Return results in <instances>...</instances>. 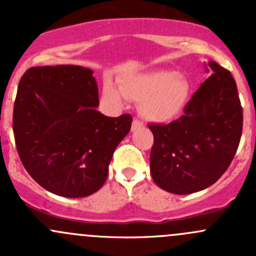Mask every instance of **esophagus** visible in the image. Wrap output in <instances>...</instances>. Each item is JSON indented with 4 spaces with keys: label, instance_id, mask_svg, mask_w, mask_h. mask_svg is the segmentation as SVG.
<instances>
[{
    "label": "esophagus",
    "instance_id": "obj_1",
    "mask_svg": "<svg viewBox=\"0 0 256 256\" xmlns=\"http://www.w3.org/2000/svg\"><path fill=\"white\" fill-rule=\"evenodd\" d=\"M142 126H144L142 121L138 120V118H134L132 125H131V130H132V131H136V130H138V128H142Z\"/></svg>",
    "mask_w": 256,
    "mask_h": 256
}]
</instances>
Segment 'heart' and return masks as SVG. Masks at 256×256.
<instances>
[{"mask_svg": "<svg viewBox=\"0 0 256 256\" xmlns=\"http://www.w3.org/2000/svg\"><path fill=\"white\" fill-rule=\"evenodd\" d=\"M190 94V82L174 70L128 76L118 82V90L110 82L102 89L104 98L112 104H120L122 96L140 102L141 115L156 124H167L177 118L184 110Z\"/></svg>", "mask_w": 256, "mask_h": 256, "instance_id": "obj_1", "label": "heart"}]
</instances>
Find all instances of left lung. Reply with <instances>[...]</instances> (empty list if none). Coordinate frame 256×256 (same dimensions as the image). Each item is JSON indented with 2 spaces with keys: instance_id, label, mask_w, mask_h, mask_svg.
<instances>
[{
  "instance_id": "obj_1",
  "label": "left lung",
  "mask_w": 256,
  "mask_h": 256,
  "mask_svg": "<svg viewBox=\"0 0 256 256\" xmlns=\"http://www.w3.org/2000/svg\"><path fill=\"white\" fill-rule=\"evenodd\" d=\"M209 76L168 125L152 124L154 142L150 170L156 184L174 194L208 188L228 170L238 150L242 109L236 80L216 62L206 66Z\"/></svg>"
}]
</instances>
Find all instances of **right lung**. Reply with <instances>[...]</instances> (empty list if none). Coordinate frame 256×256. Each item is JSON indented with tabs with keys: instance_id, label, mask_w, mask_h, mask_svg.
Returning a JSON list of instances; mask_svg holds the SVG:
<instances>
[{
	"instance_id": "right-lung-1",
	"label": "right lung",
	"mask_w": 256,
	"mask_h": 256,
	"mask_svg": "<svg viewBox=\"0 0 256 256\" xmlns=\"http://www.w3.org/2000/svg\"><path fill=\"white\" fill-rule=\"evenodd\" d=\"M92 69L33 66L20 80L14 134L20 158L44 190L82 198L102 187L118 144L131 128L128 114L98 112L99 92Z\"/></svg>"
}]
</instances>
